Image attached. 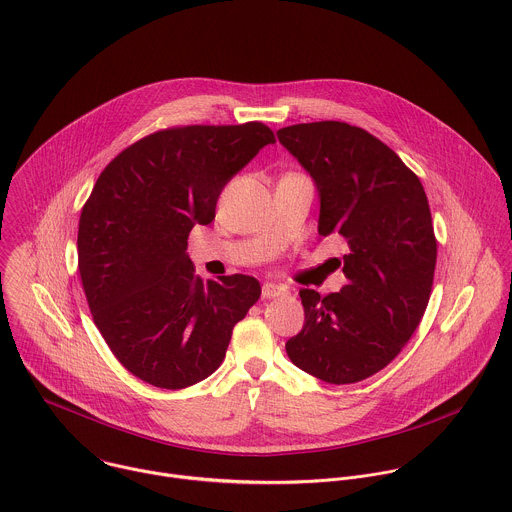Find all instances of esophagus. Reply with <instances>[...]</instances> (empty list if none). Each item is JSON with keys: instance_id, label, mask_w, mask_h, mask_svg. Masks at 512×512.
<instances>
[{"instance_id": "obj_1", "label": "esophagus", "mask_w": 512, "mask_h": 512, "mask_svg": "<svg viewBox=\"0 0 512 512\" xmlns=\"http://www.w3.org/2000/svg\"><path fill=\"white\" fill-rule=\"evenodd\" d=\"M263 299H275V297H283L289 293V289L285 285H275V283H265L263 285Z\"/></svg>"}]
</instances>
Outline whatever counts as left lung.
Masks as SVG:
<instances>
[{
	"mask_svg": "<svg viewBox=\"0 0 512 512\" xmlns=\"http://www.w3.org/2000/svg\"><path fill=\"white\" fill-rule=\"evenodd\" d=\"M277 137L319 189V235L337 233L349 247L339 293L299 291L305 325L285 349L325 383H359L401 353L429 305L437 265L429 201L401 157L361 127L297 123Z\"/></svg>",
	"mask_w": 512,
	"mask_h": 512,
	"instance_id": "left-lung-1",
	"label": "left lung"
}]
</instances>
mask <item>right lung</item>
<instances>
[{
	"label": "right lung",
	"instance_id": "add662e5",
	"mask_svg": "<svg viewBox=\"0 0 512 512\" xmlns=\"http://www.w3.org/2000/svg\"><path fill=\"white\" fill-rule=\"evenodd\" d=\"M269 143L261 121L169 127L97 177L79 217L77 267L101 337L137 379L171 391L207 379L259 301L249 275L203 283L187 237L215 219L223 187Z\"/></svg>",
	"mask_w": 512,
	"mask_h": 512
}]
</instances>
